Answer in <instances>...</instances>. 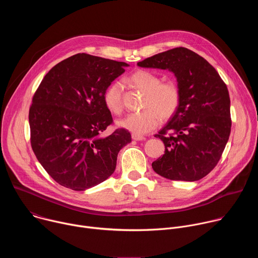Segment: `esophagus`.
Returning <instances> with one entry per match:
<instances>
[{"label": "esophagus", "mask_w": 258, "mask_h": 258, "mask_svg": "<svg viewBox=\"0 0 258 258\" xmlns=\"http://www.w3.org/2000/svg\"><path fill=\"white\" fill-rule=\"evenodd\" d=\"M132 138H133V140H135V141H143V140H145V137H143V136H141V135H137V134H133V135H132Z\"/></svg>", "instance_id": "1"}]
</instances>
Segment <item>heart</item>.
Here are the masks:
<instances>
[{
	"label": "heart",
	"instance_id": "obj_1",
	"mask_svg": "<svg viewBox=\"0 0 258 258\" xmlns=\"http://www.w3.org/2000/svg\"><path fill=\"white\" fill-rule=\"evenodd\" d=\"M157 73L138 69L124 79L131 88L145 93L143 111L131 113L118 121V124L133 134L143 135L156 128L162 118L169 119L177 111L181 101V91L175 81L161 82ZM103 101L106 108L113 114H120L123 109L122 86L114 82L104 92Z\"/></svg>",
	"mask_w": 258,
	"mask_h": 258
}]
</instances>
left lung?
<instances>
[{
    "label": "left lung",
    "mask_w": 258,
    "mask_h": 258,
    "mask_svg": "<svg viewBox=\"0 0 258 258\" xmlns=\"http://www.w3.org/2000/svg\"><path fill=\"white\" fill-rule=\"evenodd\" d=\"M141 67L171 70L181 91L176 113L159 131L165 153L154 171L172 180H198L218 163L232 119L227 85L215 68L195 52L178 47L138 62Z\"/></svg>",
    "instance_id": "obj_1"
}]
</instances>
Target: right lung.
Here are the masks:
<instances>
[{
  "label": "right lung",
  "instance_id": "right-lung-1",
  "mask_svg": "<svg viewBox=\"0 0 258 258\" xmlns=\"http://www.w3.org/2000/svg\"><path fill=\"white\" fill-rule=\"evenodd\" d=\"M124 66L80 53L56 64L36 89L28 114L31 148L59 185L84 191L104 181L114 172L120 149L132 142L125 128L101 136L113 124L104 92Z\"/></svg>",
  "mask_w": 258,
  "mask_h": 258
}]
</instances>
